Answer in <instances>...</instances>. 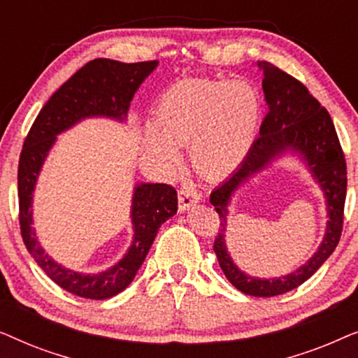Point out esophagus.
<instances>
[{
	"mask_svg": "<svg viewBox=\"0 0 358 358\" xmlns=\"http://www.w3.org/2000/svg\"><path fill=\"white\" fill-rule=\"evenodd\" d=\"M200 194L197 192L194 184H184L179 190V210H187L194 203L200 202Z\"/></svg>",
	"mask_w": 358,
	"mask_h": 358,
	"instance_id": "34e87169",
	"label": "esophagus"
}]
</instances>
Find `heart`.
Segmentation results:
<instances>
[{"label": "heart", "mask_w": 358, "mask_h": 358, "mask_svg": "<svg viewBox=\"0 0 358 358\" xmlns=\"http://www.w3.org/2000/svg\"><path fill=\"white\" fill-rule=\"evenodd\" d=\"M261 97L244 80H187L164 92L156 107L148 148L166 164L178 163L176 146H190V163L202 178L233 173L256 138Z\"/></svg>", "instance_id": "obj_1"}]
</instances>
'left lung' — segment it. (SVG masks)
I'll return each instance as SVG.
<instances>
[{
  "instance_id": "8db88e82",
  "label": "left lung",
  "mask_w": 358,
  "mask_h": 358,
  "mask_svg": "<svg viewBox=\"0 0 358 358\" xmlns=\"http://www.w3.org/2000/svg\"><path fill=\"white\" fill-rule=\"evenodd\" d=\"M262 87L268 110L264 117L259 138L254 141L248 158L233 176L210 195L220 217V228L213 243L220 267L239 292L251 296H275L306 282L339 244L344 227V203L347 192V164L336 127L324 107L308 87L271 62H259ZM288 149L300 150L322 184L328 199V231L318 252L305 266L287 278L261 281L243 274L234 266L224 246L227 202L231 194L249 175L260 170L275 155Z\"/></svg>"
}]
</instances>
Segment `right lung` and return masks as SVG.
Masks as SVG:
<instances>
[{"instance_id": "right-lung-1", "label": "right lung", "mask_w": 358, "mask_h": 358, "mask_svg": "<svg viewBox=\"0 0 358 358\" xmlns=\"http://www.w3.org/2000/svg\"><path fill=\"white\" fill-rule=\"evenodd\" d=\"M156 65L158 60L122 63L109 58H96L87 62L53 92L24 140L17 168L19 227L22 241L42 271L58 287L73 295L106 300L124 290L143 264L161 224L178 212V192L169 184L136 185L131 205L134 244L125 257L109 271L85 275L58 266L37 241L32 229L31 202L38 171L55 136L78 120L92 115L124 119L135 91Z\"/></svg>"}]
</instances>
